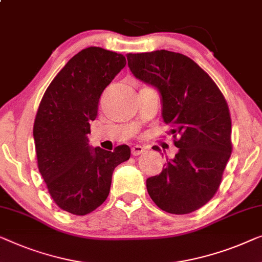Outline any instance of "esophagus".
<instances>
[{
  "label": "esophagus",
  "instance_id": "obj_1",
  "mask_svg": "<svg viewBox=\"0 0 262 262\" xmlns=\"http://www.w3.org/2000/svg\"><path fill=\"white\" fill-rule=\"evenodd\" d=\"M144 151H145V149H144V147L140 146V145H135L131 149V152H132V155H134V156H138V155L143 154Z\"/></svg>",
  "mask_w": 262,
  "mask_h": 262
}]
</instances>
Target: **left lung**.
<instances>
[{
  "instance_id": "8db88e82",
  "label": "left lung",
  "mask_w": 262,
  "mask_h": 262,
  "mask_svg": "<svg viewBox=\"0 0 262 262\" xmlns=\"http://www.w3.org/2000/svg\"><path fill=\"white\" fill-rule=\"evenodd\" d=\"M127 65L161 92L163 120L178 147L162 172L147 178V192L166 213H192L219 190L232 155L228 104L208 73L181 53H128Z\"/></svg>"
}]
</instances>
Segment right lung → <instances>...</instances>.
Listing matches in <instances>:
<instances>
[{
    "mask_svg": "<svg viewBox=\"0 0 262 262\" xmlns=\"http://www.w3.org/2000/svg\"><path fill=\"white\" fill-rule=\"evenodd\" d=\"M125 65L119 53L82 49L56 74L39 105L33 127L37 168L56 206L73 215L101 206L113 170L130 158L125 144L106 151L87 143L101 93Z\"/></svg>",
    "mask_w": 262,
    "mask_h": 262,
    "instance_id": "1",
    "label": "right lung"
}]
</instances>
